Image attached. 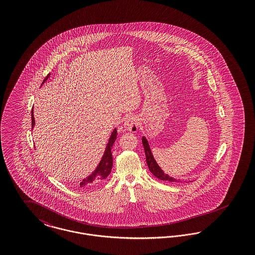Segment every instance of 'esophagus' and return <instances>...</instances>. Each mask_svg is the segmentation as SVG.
I'll list each match as a JSON object with an SVG mask.
<instances>
[{
	"mask_svg": "<svg viewBox=\"0 0 255 255\" xmlns=\"http://www.w3.org/2000/svg\"><path fill=\"white\" fill-rule=\"evenodd\" d=\"M124 129L132 133L136 132L138 129V119L135 116L129 117L126 122H124Z\"/></svg>",
	"mask_w": 255,
	"mask_h": 255,
	"instance_id": "obj_1",
	"label": "esophagus"
}]
</instances>
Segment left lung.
<instances>
[{
	"mask_svg": "<svg viewBox=\"0 0 255 255\" xmlns=\"http://www.w3.org/2000/svg\"><path fill=\"white\" fill-rule=\"evenodd\" d=\"M142 144H143L144 151H145L146 162H147V165H148V168L150 170V172H151L156 178H158V179L161 180V181L179 182V180L170 177L167 174H165V173L161 170V168L158 166L156 159L153 157V154H152V151H151V149H150L149 143H148V141H147V139H146L144 136H142Z\"/></svg>",
	"mask_w": 255,
	"mask_h": 255,
	"instance_id": "1",
	"label": "left lung"
}]
</instances>
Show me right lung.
I'll return each mask as SVG.
<instances>
[{
  "instance_id": "add662e5",
  "label": "right lung",
  "mask_w": 255,
  "mask_h": 255,
  "mask_svg": "<svg viewBox=\"0 0 255 255\" xmlns=\"http://www.w3.org/2000/svg\"><path fill=\"white\" fill-rule=\"evenodd\" d=\"M50 76V73H49L46 78L44 79L42 85L48 80ZM34 124H35V121H34V116H33V108L31 110V126H32V129L34 127ZM117 129H114V131L112 132V134L110 136L109 141L106 145L105 148V151H104V154L102 156V158L100 160V162L98 163V165L97 166L96 170L90 175L88 176L86 179H84L82 182H80V186L81 187H86V186H90L94 183H97V182H101L103 180H105L108 176H109L110 173H111V170H112V166H113V157H112V147L113 144L115 143L116 139H117Z\"/></svg>"
}]
</instances>
